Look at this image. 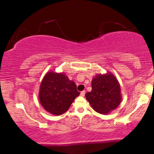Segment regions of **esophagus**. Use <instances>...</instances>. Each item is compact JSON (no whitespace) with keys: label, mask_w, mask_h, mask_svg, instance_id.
Here are the masks:
<instances>
[{"label":"esophagus","mask_w":154,"mask_h":154,"mask_svg":"<svg viewBox=\"0 0 154 154\" xmlns=\"http://www.w3.org/2000/svg\"><path fill=\"white\" fill-rule=\"evenodd\" d=\"M85 90H83V91H81V96L84 97V96H85Z\"/></svg>","instance_id":"obj_1"}]
</instances>
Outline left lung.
I'll return each instance as SVG.
<instances>
[{
    "mask_svg": "<svg viewBox=\"0 0 154 154\" xmlns=\"http://www.w3.org/2000/svg\"><path fill=\"white\" fill-rule=\"evenodd\" d=\"M85 97L97 113L106 114L118 107L121 101V89L112 74L99 75L92 81V90Z\"/></svg>",
    "mask_w": 154,
    "mask_h": 154,
    "instance_id": "left-lung-1",
    "label": "left lung"
}]
</instances>
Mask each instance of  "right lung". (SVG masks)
I'll use <instances>...</instances> for the list:
<instances>
[{
    "mask_svg": "<svg viewBox=\"0 0 154 154\" xmlns=\"http://www.w3.org/2000/svg\"><path fill=\"white\" fill-rule=\"evenodd\" d=\"M77 86L63 73L49 72L41 84L39 100L46 111L54 115H62L68 110L75 98L80 94Z\"/></svg>",
    "mask_w": 154,
    "mask_h": 154,
    "instance_id": "obj_1",
    "label": "right lung"
}]
</instances>
